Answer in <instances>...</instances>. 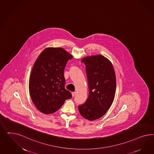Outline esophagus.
<instances>
[{
  "label": "esophagus",
  "instance_id": "34e87169",
  "mask_svg": "<svg viewBox=\"0 0 154 154\" xmlns=\"http://www.w3.org/2000/svg\"><path fill=\"white\" fill-rule=\"evenodd\" d=\"M75 94L76 93L75 92H72V97H74L75 96Z\"/></svg>",
  "mask_w": 154,
  "mask_h": 154
}]
</instances>
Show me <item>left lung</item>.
I'll list each match as a JSON object with an SVG mask.
<instances>
[{
  "instance_id": "left-lung-1",
  "label": "left lung",
  "mask_w": 154,
  "mask_h": 154,
  "mask_svg": "<svg viewBox=\"0 0 154 154\" xmlns=\"http://www.w3.org/2000/svg\"><path fill=\"white\" fill-rule=\"evenodd\" d=\"M81 61L86 66L89 97L79 110L82 116L92 121L102 117L112 105L116 75L111 62L101 55L86 56Z\"/></svg>"
}]
</instances>
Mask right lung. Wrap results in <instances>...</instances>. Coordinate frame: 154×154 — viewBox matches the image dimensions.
<instances>
[{
    "instance_id": "1",
    "label": "right lung",
    "mask_w": 154,
    "mask_h": 154,
    "mask_svg": "<svg viewBox=\"0 0 154 154\" xmlns=\"http://www.w3.org/2000/svg\"><path fill=\"white\" fill-rule=\"evenodd\" d=\"M73 56L62 48L45 49L34 63L29 79V88L32 102L45 114L57 111L70 99L65 89L64 68Z\"/></svg>"
}]
</instances>
